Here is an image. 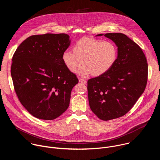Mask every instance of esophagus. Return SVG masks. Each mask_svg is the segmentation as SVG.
<instances>
[{
    "label": "esophagus",
    "instance_id": "obj_1",
    "mask_svg": "<svg viewBox=\"0 0 160 160\" xmlns=\"http://www.w3.org/2000/svg\"><path fill=\"white\" fill-rule=\"evenodd\" d=\"M79 82H80V83H83V84H85L86 83H87V81L85 80H84V79H82V78H79Z\"/></svg>",
    "mask_w": 160,
    "mask_h": 160
}]
</instances>
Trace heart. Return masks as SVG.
<instances>
[{
  "mask_svg": "<svg viewBox=\"0 0 160 160\" xmlns=\"http://www.w3.org/2000/svg\"><path fill=\"white\" fill-rule=\"evenodd\" d=\"M73 51L66 50L62 54V59L68 70L75 73L78 70L82 77L91 74L102 75L108 72L117 59V45L110 40H101L84 37L74 45ZM82 61V62L81 61Z\"/></svg>",
  "mask_w": 160,
  "mask_h": 160,
  "instance_id": "heart-1",
  "label": "heart"
}]
</instances>
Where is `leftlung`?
<instances>
[{
  "instance_id": "left-lung-1",
  "label": "left lung",
  "mask_w": 160,
  "mask_h": 160,
  "mask_svg": "<svg viewBox=\"0 0 160 160\" xmlns=\"http://www.w3.org/2000/svg\"><path fill=\"white\" fill-rule=\"evenodd\" d=\"M104 36L118 47L117 59L108 72L88 80L87 90L91 110L99 119L108 121L125 115L142 94L148 66L141 48L126 35L108 33Z\"/></svg>"
}]
</instances>
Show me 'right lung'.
Segmentation results:
<instances>
[{
  "label": "right lung",
  "mask_w": 160,
  "mask_h": 160,
  "mask_svg": "<svg viewBox=\"0 0 160 160\" xmlns=\"http://www.w3.org/2000/svg\"><path fill=\"white\" fill-rule=\"evenodd\" d=\"M70 42L65 33L32 35L12 56L11 73L15 92L21 104L37 118L56 119L69 106L72 90L78 83L62 59Z\"/></svg>",
  "instance_id": "1"
}]
</instances>
